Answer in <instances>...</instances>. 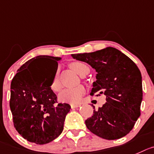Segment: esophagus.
I'll return each mask as SVG.
<instances>
[{"label":"esophagus","instance_id":"esophagus-1","mask_svg":"<svg viewBox=\"0 0 154 154\" xmlns=\"http://www.w3.org/2000/svg\"><path fill=\"white\" fill-rule=\"evenodd\" d=\"M80 105H77V104H71V108L72 109H75V108H78L79 107Z\"/></svg>","mask_w":154,"mask_h":154}]
</instances>
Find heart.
I'll return each instance as SVG.
<instances>
[{"label":"heart","instance_id":"b5f03b06","mask_svg":"<svg viewBox=\"0 0 154 154\" xmlns=\"http://www.w3.org/2000/svg\"><path fill=\"white\" fill-rule=\"evenodd\" d=\"M70 66L76 73H78L81 76L86 75L90 71L88 66L80 61H73L70 63ZM59 72L60 69L57 68L51 84V88L55 92L59 91L61 88V84L59 79ZM85 93V89L83 86L80 85L75 88H69L63 89L60 93L59 99L62 102L77 104L81 101L82 97Z\"/></svg>","mask_w":154,"mask_h":154}]
</instances>
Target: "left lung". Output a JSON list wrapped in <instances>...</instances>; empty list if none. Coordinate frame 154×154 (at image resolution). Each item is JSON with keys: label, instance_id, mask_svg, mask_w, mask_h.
I'll use <instances>...</instances> for the list:
<instances>
[{"label": "left lung", "instance_id": "8db88e82", "mask_svg": "<svg viewBox=\"0 0 154 154\" xmlns=\"http://www.w3.org/2000/svg\"><path fill=\"white\" fill-rule=\"evenodd\" d=\"M97 72L91 95L106 96V103L91 118L85 120L87 128L93 134L116 140L132 130L140 115L143 97L141 74L129 57L114 48H106L92 53L72 54Z\"/></svg>", "mask_w": 154, "mask_h": 154}]
</instances>
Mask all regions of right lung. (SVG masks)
<instances>
[{
    "instance_id": "obj_1",
    "label": "right lung",
    "mask_w": 154,
    "mask_h": 154,
    "mask_svg": "<svg viewBox=\"0 0 154 154\" xmlns=\"http://www.w3.org/2000/svg\"><path fill=\"white\" fill-rule=\"evenodd\" d=\"M60 57L38 56L23 64L10 85V107L14 127L28 141L45 144L57 138L63 130L64 121L71 106L59 103L51 84ZM48 65L53 71L50 78L37 60Z\"/></svg>"
}]
</instances>
